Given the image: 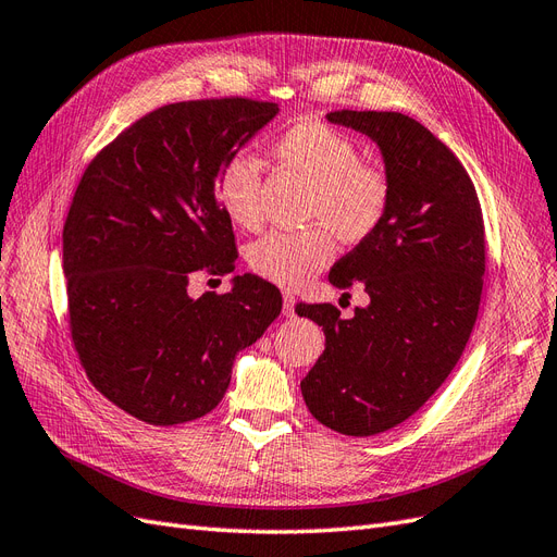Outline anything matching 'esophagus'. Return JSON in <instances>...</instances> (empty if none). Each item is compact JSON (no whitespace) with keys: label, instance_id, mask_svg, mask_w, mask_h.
I'll use <instances>...</instances> for the list:
<instances>
[{"label":"esophagus","instance_id":"34e87169","mask_svg":"<svg viewBox=\"0 0 557 557\" xmlns=\"http://www.w3.org/2000/svg\"><path fill=\"white\" fill-rule=\"evenodd\" d=\"M283 315H288V318L295 315V295L293 293H283Z\"/></svg>","mask_w":557,"mask_h":557}]
</instances>
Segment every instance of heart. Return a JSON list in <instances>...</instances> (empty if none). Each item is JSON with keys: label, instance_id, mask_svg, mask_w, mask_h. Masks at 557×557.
<instances>
[{"label": "heart", "instance_id": "1", "mask_svg": "<svg viewBox=\"0 0 557 557\" xmlns=\"http://www.w3.org/2000/svg\"><path fill=\"white\" fill-rule=\"evenodd\" d=\"M274 156L311 185L307 218L323 225L269 232L250 246L248 262L262 278L297 288L334 258V239L325 224L346 242H360L381 225L391 207V178L383 166L362 160L356 139L320 121L290 125L276 139ZM215 193L234 223L260 227L262 170L256 158H227L218 172Z\"/></svg>", "mask_w": 557, "mask_h": 557}]
</instances>
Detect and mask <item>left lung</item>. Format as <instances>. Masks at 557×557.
I'll list each match as a JSON object with an SVG mask.
<instances>
[{
    "label": "left lung",
    "instance_id": "8db88e82",
    "mask_svg": "<svg viewBox=\"0 0 557 557\" xmlns=\"http://www.w3.org/2000/svg\"><path fill=\"white\" fill-rule=\"evenodd\" d=\"M327 121L379 146L391 207L330 269L342 290L360 281L369 305L352 318L332 305L297 309L325 332L301 395L318 423L372 436L411 418L458 364L481 305L483 215L460 160L413 117L344 109Z\"/></svg>",
    "mask_w": 557,
    "mask_h": 557
}]
</instances>
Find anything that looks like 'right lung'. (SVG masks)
Returning a JSON list of instances; mask_svg holds the SVG:
<instances>
[{"label":"right lung","instance_id":"obj_1","mask_svg":"<svg viewBox=\"0 0 557 557\" xmlns=\"http://www.w3.org/2000/svg\"><path fill=\"white\" fill-rule=\"evenodd\" d=\"M276 113L244 97L160 107L78 183L62 230L72 342L97 391L144 423L213 411L237 352L281 313L278 288L256 274L234 276L225 295H188L197 272H234L218 172Z\"/></svg>","mask_w":557,"mask_h":557}]
</instances>
